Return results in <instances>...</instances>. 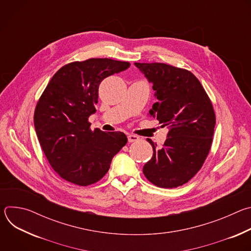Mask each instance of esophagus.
I'll return each mask as SVG.
<instances>
[{
    "label": "esophagus",
    "instance_id": "esophagus-1",
    "mask_svg": "<svg viewBox=\"0 0 251 251\" xmlns=\"http://www.w3.org/2000/svg\"><path fill=\"white\" fill-rule=\"evenodd\" d=\"M138 140H139V137H138L137 135H133V134L128 135V141H129L130 143L136 142V141H138Z\"/></svg>",
    "mask_w": 251,
    "mask_h": 251
}]
</instances>
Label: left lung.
<instances>
[{
  "label": "left lung",
  "mask_w": 251,
  "mask_h": 251,
  "mask_svg": "<svg viewBox=\"0 0 251 251\" xmlns=\"http://www.w3.org/2000/svg\"><path fill=\"white\" fill-rule=\"evenodd\" d=\"M149 82L155 97L149 114L169 133L161 149L148 139L153 156L143 173L157 187L172 189L188 183L210 150L216 115L199 79L189 70L166 63H134Z\"/></svg>",
  "instance_id": "8db88e82"
}]
</instances>
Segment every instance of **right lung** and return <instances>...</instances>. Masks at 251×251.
<instances>
[{"label":"right lung","mask_w":251,"mask_h":251,"mask_svg":"<svg viewBox=\"0 0 251 251\" xmlns=\"http://www.w3.org/2000/svg\"><path fill=\"white\" fill-rule=\"evenodd\" d=\"M130 66L110 58H90L62 66L42 94L33 115L35 133L52 169L78 186L98 182L126 145L122 132L90 129L100 82Z\"/></svg>","instance_id":"1"}]
</instances>
